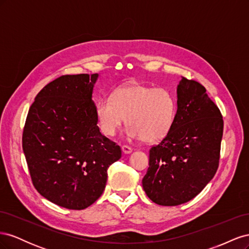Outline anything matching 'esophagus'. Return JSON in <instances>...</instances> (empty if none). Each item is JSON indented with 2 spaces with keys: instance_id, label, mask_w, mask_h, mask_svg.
<instances>
[{
  "instance_id": "esophagus-1",
  "label": "esophagus",
  "mask_w": 249,
  "mask_h": 249,
  "mask_svg": "<svg viewBox=\"0 0 249 249\" xmlns=\"http://www.w3.org/2000/svg\"><path fill=\"white\" fill-rule=\"evenodd\" d=\"M122 149H123V153L125 154V155L131 154V153L133 152V148L130 147V146H127V145H123V146H122Z\"/></svg>"
}]
</instances>
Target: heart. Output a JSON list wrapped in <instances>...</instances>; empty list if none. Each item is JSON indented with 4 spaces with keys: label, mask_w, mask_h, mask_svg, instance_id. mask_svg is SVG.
I'll list each match as a JSON object with an SVG mask.
<instances>
[{
    "label": "heart",
    "mask_w": 249,
    "mask_h": 249,
    "mask_svg": "<svg viewBox=\"0 0 249 249\" xmlns=\"http://www.w3.org/2000/svg\"><path fill=\"white\" fill-rule=\"evenodd\" d=\"M95 113L102 132L115 136L124 123L129 139L156 142L171 130L177 114V100L166 88L129 84L117 88L111 97L96 103Z\"/></svg>",
    "instance_id": "heart-1"
}]
</instances>
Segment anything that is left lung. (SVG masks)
<instances>
[{
    "label": "left lung",
    "instance_id": "8db88e82",
    "mask_svg": "<svg viewBox=\"0 0 249 249\" xmlns=\"http://www.w3.org/2000/svg\"><path fill=\"white\" fill-rule=\"evenodd\" d=\"M171 130L149 149V167L142 179L157 205L178 206L194 198L213 178L219 165L223 119L198 82L182 78Z\"/></svg>",
    "mask_w": 249,
    "mask_h": 249
}]
</instances>
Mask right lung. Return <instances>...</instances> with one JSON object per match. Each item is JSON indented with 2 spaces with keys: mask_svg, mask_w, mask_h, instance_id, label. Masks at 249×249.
<instances>
[{
  "mask_svg": "<svg viewBox=\"0 0 249 249\" xmlns=\"http://www.w3.org/2000/svg\"><path fill=\"white\" fill-rule=\"evenodd\" d=\"M99 74H66L44 86L29 109L22 150L36 190L55 205L83 210L106 187L122 149L100 132L93 87Z\"/></svg>",
  "mask_w": 249,
  "mask_h": 249,
  "instance_id": "right-lung-1",
  "label": "right lung"
}]
</instances>
